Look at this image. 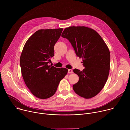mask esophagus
I'll use <instances>...</instances> for the list:
<instances>
[{
  "mask_svg": "<svg viewBox=\"0 0 130 130\" xmlns=\"http://www.w3.org/2000/svg\"><path fill=\"white\" fill-rule=\"evenodd\" d=\"M68 73H73L72 70H71V69H68Z\"/></svg>",
  "mask_w": 130,
  "mask_h": 130,
  "instance_id": "esophagus-1",
  "label": "esophagus"
}]
</instances>
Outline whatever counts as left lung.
Returning <instances> with one entry per match:
<instances>
[{"label":"left lung","instance_id":"left-lung-1","mask_svg":"<svg viewBox=\"0 0 130 130\" xmlns=\"http://www.w3.org/2000/svg\"><path fill=\"white\" fill-rule=\"evenodd\" d=\"M62 37L70 42L78 57L82 58V71L74 69L79 81L73 89L79 96L90 99L98 94L105 85L110 68V52L101 36L85 26H72L64 29Z\"/></svg>","mask_w":130,"mask_h":130}]
</instances>
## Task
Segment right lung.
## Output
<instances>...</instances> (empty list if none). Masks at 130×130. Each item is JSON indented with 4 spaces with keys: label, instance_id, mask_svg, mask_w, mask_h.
Here are the masks:
<instances>
[{
    "label": "right lung",
    "instance_id": "obj_1",
    "mask_svg": "<svg viewBox=\"0 0 130 130\" xmlns=\"http://www.w3.org/2000/svg\"><path fill=\"white\" fill-rule=\"evenodd\" d=\"M63 28L41 29L33 33L24 45L20 57L23 78L36 97L45 99L56 92L68 69L56 68L48 63L54 56V46Z\"/></svg>",
    "mask_w": 130,
    "mask_h": 130
}]
</instances>
